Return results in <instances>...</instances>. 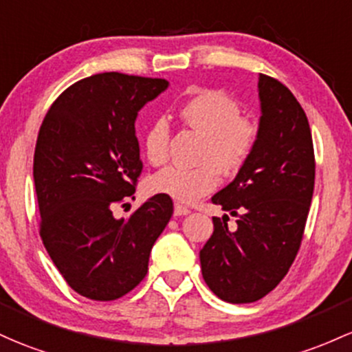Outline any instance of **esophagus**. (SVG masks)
<instances>
[{
  "label": "esophagus",
  "instance_id": "obj_1",
  "mask_svg": "<svg viewBox=\"0 0 352 352\" xmlns=\"http://www.w3.org/2000/svg\"><path fill=\"white\" fill-rule=\"evenodd\" d=\"M173 214H175V215H188V214H190V208L182 206V204H175V207H173Z\"/></svg>",
  "mask_w": 352,
  "mask_h": 352
}]
</instances>
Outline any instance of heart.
<instances>
[{"label": "heart", "mask_w": 352, "mask_h": 352, "mask_svg": "<svg viewBox=\"0 0 352 352\" xmlns=\"http://www.w3.org/2000/svg\"><path fill=\"white\" fill-rule=\"evenodd\" d=\"M241 113V103L223 90L204 88L188 96L177 115L185 126L204 137L197 158L200 165L194 168L172 165L160 170L150 179L152 190L177 202L192 204L217 188L219 172L237 173L249 162L258 138L257 123ZM168 145L167 120L158 118L150 123L144 135V150L150 164H165Z\"/></svg>", "instance_id": "obj_1"}]
</instances>
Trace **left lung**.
Masks as SVG:
<instances>
[{"label": "left lung", "mask_w": 352, "mask_h": 352, "mask_svg": "<svg viewBox=\"0 0 352 352\" xmlns=\"http://www.w3.org/2000/svg\"><path fill=\"white\" fill-rule=\"evenodd\" d=\"M262 117L249 162L234 182L212 197L237 217H214V234L200 250L202 276L226 302H256L291 269L299 252L314 192L316 158L302 107L285 85L258 75Z\"/></svg>", "instance_id": "1"}]
</instances>
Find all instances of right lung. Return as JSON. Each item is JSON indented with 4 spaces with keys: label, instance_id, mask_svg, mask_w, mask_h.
<instances>
[{
    "label": "right lung",
    "instance_id": "right-lung-1",
    "mask_svg": "<svg viewBox=\"0 0 352 352\" xmlns=\"http://www.w3.org/2000/svg\"><path fill=\"white\" fill-rule=\"evenodd\" d=\"M167 87L118 72L88 76L58 96L38 132L41 241L67 284L88 299L115 300L137 287L173 214L172 199L157 194L129 220L113 217L115 206L135 199L144 168L135 118Z\"/></svg>",
    "mask_w": 352,
    "mask_h": 352
}]
</instances>
